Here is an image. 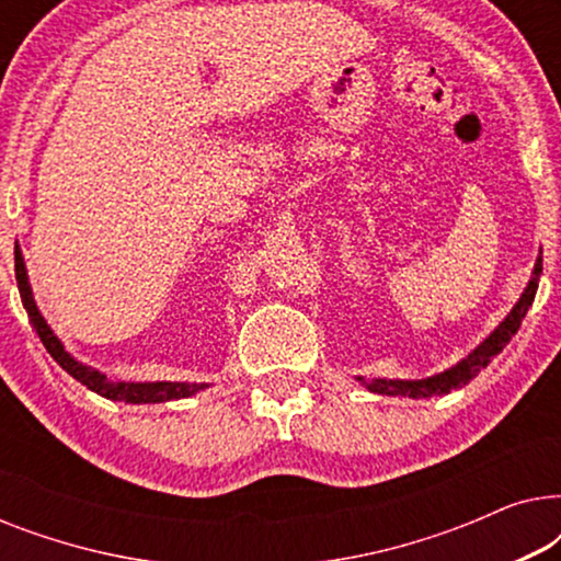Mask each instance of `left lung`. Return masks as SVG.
I'll list each match as a JSON object with an SVG mask.
<instances>
[{"label": "left lung", "mask_w": 561, "mask_h": 561, "mask_svg": "<svg viewBox=\"0 0 561 561\" xmlns=\"http://www.w3.org/2000/svg\"><path fill=\"white\" fill-rule=\"evenodd\" d=\"M539 275H541V257L536 260L531 283H528L524 296H520V301L513 306V311L508 313V317H505L503 324L497 327L495 332L490 334L488 340L472 352L470 357L451 367V370L442 373V375H434V378H424V380H373V382H365V386L370 388L373 393H380V396H409V398L444 396V393H449V390H457V388L467 386V382H470L474 375L482 370V367L490 365V359H493L497 352H503L505 344L511 342V336L518 332V327L526 317L528 306L534 304L536 288H539ZM359 380H363V378H359Z\"/></svg>", "instance_id": "1"}]
</instances>
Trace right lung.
<instances>
[{"label": "right lung", "instance_id": "obj_1", "mask_svg": "<svg viewBox=\"0 0 561 561\" xmlns=\"http://www.w3.org/2000/svg\"><path fill=\"white\" fill-rule=\"evenodd\" d=\"M14 278H18L20 298L22 304H25L27 317L33 321L35 332L45 344V350L50 352V357L56 359L68 375H73L81 386L94 390V393L112 398V401H125V403H163V401H175V398H188L194 396L196 390L204 388V386H196V382H122V380L106 378V375H102L99 370H91L87 365L76 363V359L64 350V344L58 342V336L50 332V327L45 324L41 311H37L33 294H30L25 260H22L20 248H14Z\"/></svg>", "mask_w": 561, "mask_h": 561}]
</instances>
